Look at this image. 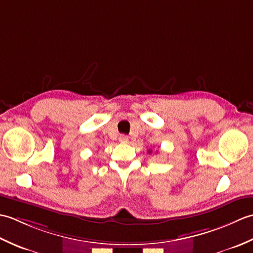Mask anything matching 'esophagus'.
<instances>
[{
    "instance_id": "1",
    "label": "esophagus",
    "mask_w": 253,
    "mask_h": 253,
    "mask_svg": "<svg viewBox=\"0 0 253 253\" xmlns=\"http://www.w3.org/2000/svg\"><path fill=\"white\" fill-rule=\"evenodd\" d=\"M118 140L122 143H127L128 142V137L126 135H121L120 138H118Z\"/></svg>"
}]
</instances>
